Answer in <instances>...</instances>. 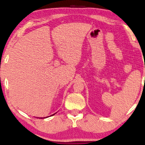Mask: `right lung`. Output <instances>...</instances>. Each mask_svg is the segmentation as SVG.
I'll use <instances>...</instances> for the list:
<instances>
[{
    "label": "right lung",
    "instance_id": "1",
    "mask_svg": "<svg viewBox=\"0 0 145 145\" xmlns=\"http://www.w3.org/2000/svg\"><path fill=\"white\" fill-rule=\"evenodd\" d=\"M55 114H56V113H55ZM52 114V115H51L50 116H54V114ZM48 118V117H45V118H44H44H42V119H44V118Z\"/></svg>",
    "mask_w": 145,
    "mask_h": 145
}]
</instances>
